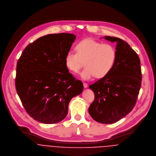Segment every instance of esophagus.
Returning a JSON list of instances; mask_svg holds the SVG:
<instances>
[{"label": "esophagus", "instance_id": "1", "mask_svg": "<svg viewBox=\"0 0 156 156\" xmlns=\"http://www.w3.org/2000/svg\"><path fill=\"white\" fill-rule=\"evenodd\" d=\"M83 84V87H84L85 88H87L88 87V84H87V83H85V82H84Z\"/></svg>", "mask_w": 156, "mask_h": 156}]
</instances>
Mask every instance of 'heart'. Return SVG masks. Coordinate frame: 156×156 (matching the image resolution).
Returning a JSON list of instances; mask_svg holds the SVG:
<instances>
[{
  "instance_id": "1",
  "label": "heart",
  "mask_w": 156,
  "mask_h": 156,
  "mask_svg": "<svg viewBox=\"0 0 156 156\" xmlns=\"http://www.w3.org/2000/svg\"><path fill=\"white\" fill-rule=\"evenodd\" d=\"M76 52L68 51L64 59L65 66L73 73H77L85 62V68L80 76L88 80L95 76L98 79L106 77L114 67L116 50L113 45L87 38L80 41L75 47Z\"/></svg>"
}]
</instances>
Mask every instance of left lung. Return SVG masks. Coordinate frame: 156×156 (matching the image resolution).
Here are the masks:
<instances>
[{
    "label": "left lung",
    "mask_w": 156,
    "mask_h": 156,
    "mask_svg": "<svg viewBox=\"0 0 156 156\" xmlns=\"http://www.w3.org/2000/svg\"><path fill=\"white\" fill-rule=\"evenodd\" d=\"M104 38L116 43V60L106 77L89 85L95 99L88 111L97 122L112 124L133 109L141 86L142 73L140 59L130 45L119 38Z\"/></svg>",
    "instance_id": "1"
}]
</instances>
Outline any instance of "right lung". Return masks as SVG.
<instances>
[{
  "instance_id": "obj_1",
  "label": "right lung",
  "mask_w": 156,
  "mask_h": 156,
  "mask_svg": "<svg viewBox=\"0 0 156 156\" xmlns=\"http://www.w3.org/2000/svg\"><path fill=\"white\" fill-rule=\"evenodd\" d=\"M76 36L67 33L39 38L23 50L17 64L16 88L23 106L35 120L55 124L67 116L71 98L83 85L64 64Z\"/></svg>"
}]
</instances>
